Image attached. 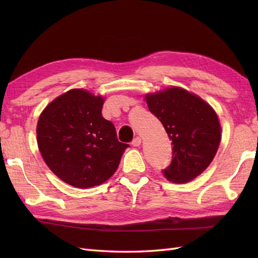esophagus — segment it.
Masks as SVG:
<instances>
[{
    "label": "esophagus",
    "instance_id": "1",
    "mask_svg": "<svg viewBox=\"0 0 258 258\" xmlns=\"http://www.w3.org/2000/svg\"><path fill=\"white\" fill-rule=\"evenodd\" d=\"M141 143H142V139L140 138V136H138V138H135V139L133 140L132 145H133L134 147H138V146L141 145Z\"/></svg>",
    "mask_w": 258,
    "mask_h": 258
}]
</instances>
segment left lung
<instances>
[{"mask_svg": "<svg viewBox=\"0 0 258 258\" xmlns=\"http://www.w3.org/2000/svg\"><path fill=\"white\" fill-rule=\"evenodd\" d=\"M150 112L161 120L172 141V161L162 174L174 183H186L210 165L221 142V126L214 109L178 87L146 96Z\"/></svg>", "mask_w": 258, "mask_h": 258, "instance_id": "1", "label": "left lung"}]
</instances>
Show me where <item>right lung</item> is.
<instances>
[{"mask_svg": "<svg viewBox=\"0 0 258 258\" xmlns=\"http://www.w3.org/2000/svg\"><path fill=\"white\" fill-rule=\"evenodd\" d=\"M104 100L71 90L48 104L37 122V145L51 171L79 188L105 182L130 146L117 140L112 122L102 116Z\"/></svg>", "mask_w": 258, "mask_h": 258, "instance_id": "add662e5", "label": "right lung"}]
</instances>
